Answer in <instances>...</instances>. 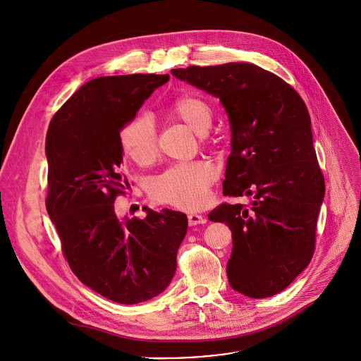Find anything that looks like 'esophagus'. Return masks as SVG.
I'll return each instance as SVG.
<instances>
[{"mask_svg":"<svg viewBox=\"0 0 361 361\" xmlns=\"http://www.w3.org/2000/svg\"><path fill=\"white\" fill-rule=\"evenodd\" d=\"M188 220H189V226L193 227V226H197V224H204L207 220L204 216H200V214H189L188 216Z\"/></svg>","mask_w":361,"mask_h":361,"instance_id":"1","label":"esophagus"}]
</instances>
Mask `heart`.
I'll list each match as a JSON object with an SVG mask.
<instances>
[{"instance_id": "heart-1", "label": "heart", "mask_w": 361, "mask_h": 361, "mask_svg": "<svg viewBox=\"0 0 361 361\" xmlns=\"http://www.w3.org/2000/svg\"><path fill=\"white\" fill-rule=\"evenodd\" d=\"M169 114L200 134L202 141L206 140V133L213 124V111L206 101L192 95L179 97L171 104ZM121 140L123 151L138 165H148L158 155L155 127L147 116L138 115L127 121L121 128ZM216 178L217 172L207 161L180 162L154 178L148 193L157 203L197 210L206 203Z\"/></svg>"}]
</instances>
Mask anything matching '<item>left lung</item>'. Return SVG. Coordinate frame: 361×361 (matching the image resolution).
I'll use <instances>...</instances> for the list:
<instances>
[{
    "label": "left lung",
    "instance_id": "8db88e82",
    "mask_svg": "<svg viewBox=\"0 0 361 361\" xmlns=\"http://www.w3.org/2000/svg\"><path fill=\"white\" fill-rule=\"evenodd\" d=\"M172 74L220 98L231 124L224 196H252L250 207L223 203L210 221L228 224L230 286L250 298L287 288L310 264L325 180L311 118L298 92L249 63L173 68Z\"/></svg>",
    "mask_w": 361,
    "mask_h": 361
}]
</instances>
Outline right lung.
Listing matches in <instances>:
<instances>
[{
	"instance_id": "obj_1",
	"label": "right lung",
	"mask_w": 361,
	"mask_h": 361,
	"mask_svg": "<svg viewBox=\"0 0 361 361\" xmlns=\"http://www.w3.org/2000/svg\"><path fill=\"white\" fill-rule=\"evenodd\" d=\"M169 75L99 77L84 84L53 116L46 135V210L73 273L119 304L161 294L176 270L188 217L144 207L147 217L121 220L115 200L128 182L121 173V131Z\"/></svg>"
}]
</instances>
